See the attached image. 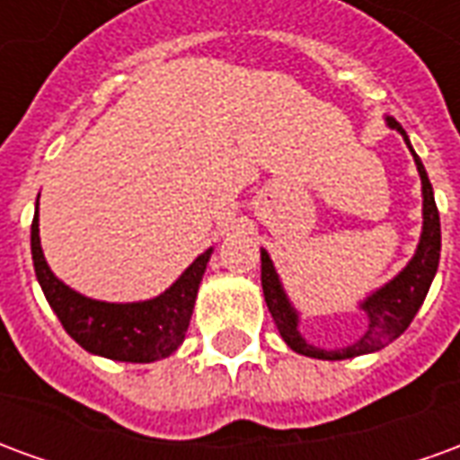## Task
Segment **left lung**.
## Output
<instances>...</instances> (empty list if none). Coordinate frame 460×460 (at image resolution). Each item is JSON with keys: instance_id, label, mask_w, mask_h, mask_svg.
I'll use <instances>...</instances> for the list:
<instances>
[{"instance_id": "obj_1", "label": "left lung", "mask_w": 460, "mask_h": 460, "mask_svg": "<svg viewBox=\"0 0 460 460\" xmlns=\"http://www.w3.org/2000/svg\"><path fill=\"white\" fill-rule=\"evenodd\" d=\"M386 125L396 130L404 137L406 147L411 152L416 162V170L421 177V197H424V207H421V236H419V246H416L414 256L406 263L404 269L396 273L394 279L386 280L382 288L372 290L365 300H359V310L365 313L367 328L365 332L345 347H315L310 345L308 340L300 335V313L296 305L290 303L288 293L283 288L279 279V270L270 261L269 251L261 249V286H263V298L269 305L273 323L279 328L280 338L286 340V345L298 352V355L315 357V359H349V357L369 355L382 349L389 342H394L402 332H404L411 320L421 308L426 293L431 288V280L438 269V256H441V221H438V209H436L434 187L429 181L424 164L419 160V155L409 142L406 130L394 120V118H385Z\"/></svg>"}]
</instances>
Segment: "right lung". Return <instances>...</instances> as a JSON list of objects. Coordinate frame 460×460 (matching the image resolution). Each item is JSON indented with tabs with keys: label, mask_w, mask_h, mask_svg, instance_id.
<instances>
[{
	"label": "right lung",
	"mask_w": 460,
	"mask_h": 460,
	"mask_svg": "<svg viewBox=\"0 0 460 460\" xmlns=\"http://www.w3.org/2000/svg\"><path fill=\"white\" fill-rule=\"evenodd\" d=\"M207 249L170 288L150 300L105 303L78 293L49 269L39 239V201L31 221V259L36 280L64 330L91 355L115 362H155L164 359L184 342L201 276L211 259Z\"/></svg>",
	"instance_id": "obj_1"
}]
</instances>
